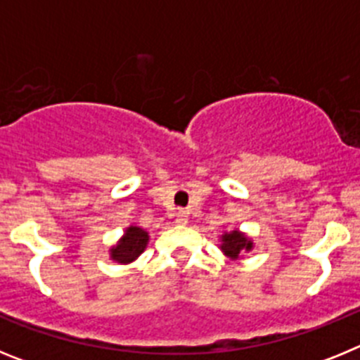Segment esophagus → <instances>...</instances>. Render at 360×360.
<instances>
[{
	"label": "esophagus",
	"mask_w": 360,
	"mask_h": 360,
	"mask_svg": "<svg viewBox=\"0 0 360 360\" xmlns=\"http://www.w3.org/2000/svg\"><path fill=\"white\" fill-rule=\"evenodd\" d=\"M174 221H176L178 225H186L187 221H189V214H187L186 211H178L176 212V218H174Z\"/></svg>",
	"instance_id": "obj_1"
}]
</instances>
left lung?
<instances>
[{"label":"left lung","mask_w":360,"mask_h":360,"mask_svg":"<svg viewBox=\"0 0 360 360\" xmlns=\"http://www.w3.org/2000/svg\"><path fill=\"white\" fill-rule=\"evenodd\" d=\"M254 249L252 238H249L240 229H234V231H225L221 236H219V250L224 252L225 257H229L231 262H238V259H243L250 250Z\"/></svg>","instance_id":"obj_1"}]
</instances>
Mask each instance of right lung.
Wrapping results in <instances>:
<instances>
[{
	"mask_svg": "<svg viewBox=\"0 0 360 360\" xmlns=\"http://www.w3.org/2000/svg\"><path fill=\"white\" fill-rule=\"evenodd\" d=\"M149 243V232L139 225L131 224L124 229V234L115 245L110 247V259L119 265H129L139 259Z\"/></svg>",
	"mask_w": 360,
	"mask_h": 360,
	"instance_id": "add662e5",
	"label": "right lung"
}]
</instances>
